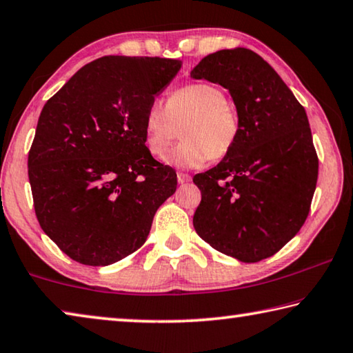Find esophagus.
Masks as SVG:
<instances>
[{
  "label": "esophagus",
  "mask_w": 353,
  "mask_h": 353,
  "mask_svg": "<svg viewBox=\"0 0 353 353\" xmlns=\"http://www.w3.org/2000/svg\"><path fill=\"white\" fill-rule=\"evenodd\" d=\"M177 182L179 183H188V182H191V176L185 174V172H177Z\"/></svg>",
  "instance_id": "1"
}]
</instances>
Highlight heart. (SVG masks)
<instances>
[{"label":"heart","instance_id":"obj_1","mask_svg":"<svg viewBox=\"0 0 353 353\" xmlns=\"http://www.w3.org/2000/svg\"><path fill=\"white\" fill-rule=\"evenodd\" d=\"M183 141L166 162L183 170L204 166L208 160L223 159L234 149L240 135V117L219 87L196 82L179 88L168 103L154 99L143 117L148 151L162 159L183 126Z\"/></svg>","mask_w":353,"mask_h":353}]
</instances>
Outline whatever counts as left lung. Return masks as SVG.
<instances>
[{
  "label": "left lung",
  "mask_w": 353,
  "mask_h": 353,
  "mask_svg": "<svg viewBox=\"0 0 353 353\" xmlns=\"http://www.w3.org/2000/svg\"><path fill=\"white\" fill-rule=\"evenodd\" d=\"M190 74L227 88L240 117L234 149L193 177L202 194L194 229L236 260L268 259L301 230L316 190L319 162L305 109L246 48L208 54Z\"/></svg>",
  "instance_id": "obj_1"
}]
</instances>
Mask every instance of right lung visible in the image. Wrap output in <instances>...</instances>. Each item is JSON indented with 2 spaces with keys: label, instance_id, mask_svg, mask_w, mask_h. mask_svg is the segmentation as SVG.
<instances>
[{
  "label": "right lung",
  "instance_id": "add662e5",
  "mask_svg": "<svg viewBox=\"0 0 353 353\" xmlns=\"http://www.w3.org/2000/svg\"><path fill=\"white\" fill-rule=\"evenodd\" d=\"M181 67L105 56L46 101L28 174L40 227L70 259L107 266L135 252L174 194L176 171L148 151L143 117Z\"/></svg>",
  "mask_w": 353,
  "mask_h": 353
}]
</instances>
